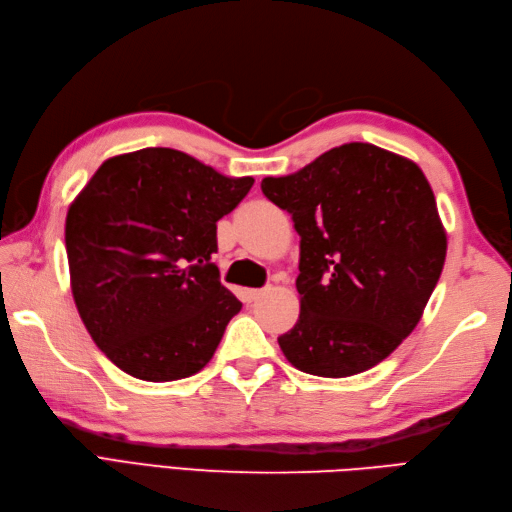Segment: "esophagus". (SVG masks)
I'll return each instance as SVG.
<instances>
[{"instance_id": "34e87169", "label": "esophagus", "mask_w": 512, "mask_h": 512, "mask_svg": "<svg viewBox=\"0 0 512 512\" xmlns=\"http://www.w3.org/2000/svg\"><path fill=\"white\" fill-rule=\"evenodd\" d=\"M262 294H265V290H262V288H245V290H243V299H245L247 303H252V301L260 299Z\"/></svg>"}]
</instances>
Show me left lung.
Returning a JSON list of instances; mask_svg holds the SVG:
<instances>
[{"label": "left lung", "mask_w": 512, "mask_h": 512, "mask_svg": "<svg viewBox=\"0 0 512 512\" xmlns=\"http://www.w3.org/2000/svg\"><path fill=\"white\" fill-rule=\"evenodd\" d=\"M262 194L301 237V312L277 337L305 374L346 378L384 361L414 331L446 258L436 196L412 160L369 143L322 153Z\"/></svg>", "instance_id": "1"}]
</instances>
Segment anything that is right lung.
<instances>
[{"label":"right lung","instance_id":"1","mask_svg":"<svg viewBox=\"0 0 512 512\" xmlns=\"http://www.w3.org/2000/svg\"><path fill=\"white\" fill-rule=\"evenodd\" d=\"M252 185L183 151L147 147L108 158L72 200V297L91 339L121 371L170 382L211 361L241 312L211 262L218 220Z\"/></svg>","mask_w":512,"mask_h":512}]
</instances>
